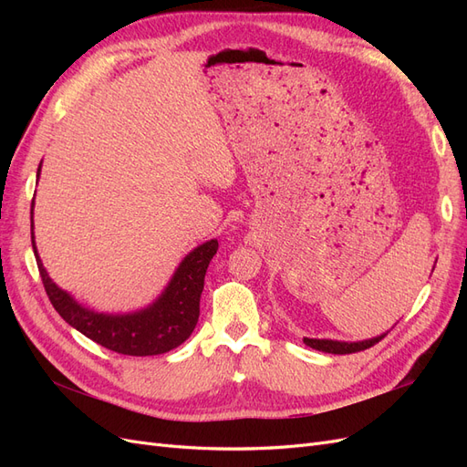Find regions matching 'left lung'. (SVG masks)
<instances>
[{"label":"left lung","mask_w":467,"mask_h":467,"mask_svg":"<svg viewBox=\"0 0 467 467\" xmlns=\"http://www.w3.org/2000/svg\"><path fill=\"white\" fill-rule=\"evenodd\" d=\"M388 333H381L378 337L372 338H364V341H355V343H348V341H333V338H307L304 337V343L307 347H312L316 350L321 352H329V355H350V352H360L374 347L376 343H379L381 338H384Z\"/></svg>","instance_id":"1"}]
</instances>
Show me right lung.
Here are the masks:
<instances>
[{"mask_svg": "<svg viewBox=\"0 0 467 467\" xmlns=\"http://www.w3.org/2000/svg\"><path fill=\"white\" fill-rule=\"evenodd\" d=\"M40 165L36 179L40 177ZM33 206L35 201L31 204V239L38 273L50 304L66 323L97 345L129 357L163 355L187 341L199 321L204 275L218 251V239H210V242L194 247L179 263L171 280L150 306L129 314H103L79 304L72 294L62 290L48 276L35 245Z\"/></svg>", "mask_w": 467, "mask_h": 467, "instance_id": "1", "label": "right lung"}]
</instances>
